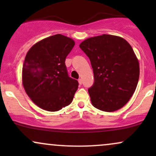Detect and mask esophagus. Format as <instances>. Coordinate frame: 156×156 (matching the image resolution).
<instances>
[{"mask_svg": "<svg viewBox=\"0 0 156 156\" xmlns=\"http://www.w3.org/2000/svg\"><path fill=\"white\" fill-rule=\"evenodd\" d=\"M78 83H79L80 85H81V84H82V79H81V78H79V79H78Z\"/></svg>", "mask_w": 156, "mask_h": 156, "instance_id": "34e87169", "label": "esophagus"}]
</instances>
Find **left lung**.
I'll return each instance as SVG.
<instances>
[{
  "instance_id": "1",
  "label": "left lung",
  "mask_w": 156,
  "mask_h": 156,
  "mask_svg": "<svg viewBox=\"0 0 156 156\" xmlns=\"http://www.w3.org/2000/svg\"><path fill=\"white\" fill-rule=\"evenodd\" d=\"M79 47L90 60L94 82L88 89L93 106L115 112L129 101L137 87L139 64L130 44L117 36L87 39Z\"/></svg>"
}]
</instances>
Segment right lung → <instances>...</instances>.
<instances>
[{"instance_id": "add662e5", "label": "right lung", "mask_w": 156, "mask_h": 156, "mask_svg": "<svg viewBox=\"0 0 156 156\" xmlns=\"http://www.w3.org/2000/svg\"><path fill=\"white\" fill-rule=\"evenodd\" d=\"M74 45L73 39L55 34L39 41L27 53L23 87L39 108L57 112L72 103L78 82L68 76L65 59Z\"/></svg>"}]
</instances>
